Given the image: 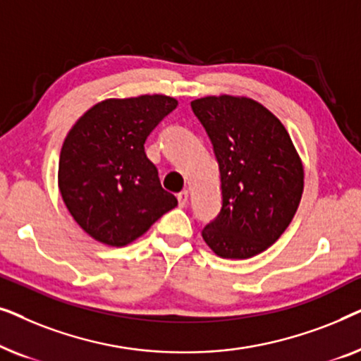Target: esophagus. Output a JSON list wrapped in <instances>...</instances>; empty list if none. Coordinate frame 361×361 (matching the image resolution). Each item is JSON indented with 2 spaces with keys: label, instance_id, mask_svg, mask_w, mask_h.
I'll use <instances>...</instances> for the list:
<instances>
[{
  "label": "esophagus",
  "instance_id": "esophagus-1",
  "mask_svg": "<svg viewBox=\"0 0 361 361\" xmlns=\"http://www.w3.org/2000/svg\"><path fill=\"white\" fill-rule=\"evenodd\" d=\"M177 200H179V205L180 207H185L187 205V200H189V190H182L177 194Z\"/></svg>",
  "mask_w": 361,
  "mask_h": 361
}]
</instances>
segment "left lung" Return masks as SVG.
Segmentation results:
<instances>
[{
	"label": "left lung",
	"mask_w": 361,
	"mask_h": 361,
	"mask_svg": "<svg viewBox=\"0 0 361 361\" xmlns=\"http://www.w3.org/2000/svg\"><path fill=\"white\" fill-rule=\"evenodd\" d=\"M220 167L224 204L202 236L216 256L248 259L268 250L293 221L304 166L283 123L248 97L190 102Z\"/></svg>",
	"instance_id": "8db88e82"
}]
</instances>
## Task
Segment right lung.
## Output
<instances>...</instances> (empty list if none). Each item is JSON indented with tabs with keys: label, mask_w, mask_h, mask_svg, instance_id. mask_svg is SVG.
<instances>
[{
	"label": "right lung",
	"mask_w": 361,
	"mask_h": 361,
	"mask_svg": "<svg viewBox=\"0 0 361 361\" xmlns=\"http://www.w3.org/2000/svg\"><path fill=\"white\" fill-rule=\"evenodd\" d=\"M177 106L167 95L106 98L67 133L57 184L72 219L93 240L126 246L140 238L177 199L161 187L145 142Z\"/></svg>",
	"instance_id": "obj_1"
}]
</instances>
